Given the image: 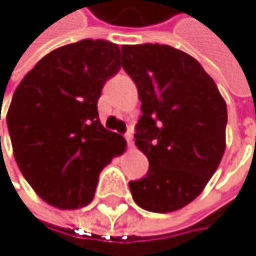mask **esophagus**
Wrapping results in <instances>:
<instances>
[{
    "instance_id": "34e87169",
    "label": "esophagus",
    "mask_w": 256,
    "mask_h": 256,
    "mask_svg": "<svg viewBox=\"0 0 256 256\" xmlns=\"http://www.w3.org/2000/svg\"><path fill=\"white\" fill-rule=\"evenodd\" d=\"M125 137H126V144H128V148H134V142H132V136H131V132H128Z\"/></svg>"
}]
</instances>
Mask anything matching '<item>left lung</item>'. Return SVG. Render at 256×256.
I'll use <instances>...</instances> for the list:
<instances>
[{
    "label": "left lung",
    "mask_w": 256,
    "mask_h": 256,
    "mask_svg": "<svg viewBox=\"0 0 256 256\" xmlns=\"http://www.w3.org/2000/svg\"><path fill=\"white\" fill-rule=\"evenodd\" d=\"M122 67L142 102L134 137L150 162L146 177L130 182L132 198L151 212L182 209L202 194L222 162L226 102L200 62L174 47L124 46Z\"/></svg>",
    "instance_id": "1"
}]
</instances>
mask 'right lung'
Wrapping results in <instances>:
<instances>
[{
	"instance_id": "right-lung-1",
	"label": "right lung",
	"mask_w": 256,
	"mask_h": 256,
	"mask_svg": "<svg viewBox=\"0 0 256 256\" xmlns=\"http://www.w3.org/2000/svg\"><path fill=\"white\" fill-rule=\"evenodd\" d=\"M119 70L118 44L84 40L46 54L12 98L7 126L18 168L58 209L92 203L100 171L126 148L98 112L105 82Z\"/></svg>"
}]
</instances>
